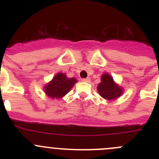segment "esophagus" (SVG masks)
<instances>
[{"mask_svg": "<svg viewBox=\"0 0 159 159\" xmlns=\"http://www.w3.org/2000/svg\"><path fill=\"white\" fill-rule=\"evenodd\" d=\"M81 81H84V82H90V81H91V79H90L89 78H83V79H81Z\"/></svg>", "mask_w": 159, "mask_h": 159, "instance_id": "obj_1", "label": "esophagus"}]
</instances>
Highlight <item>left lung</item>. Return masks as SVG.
Returning a JSON list of instances; mask_svg holds the SVG:
<instances>
[{
    "label": "left lung",
    "instance_id": "obj_1",
    "mask_svg": "<svg viewBox=\"0 0 159 159\" xmlns=\"http://www.w3.org/2000/svg\"><path fill=\"white\" fill-rule=\"evenodd\" d=\"M101 97L108 100H115L123 94V88L115 82L113 78L108 73H104L101 76V82L97 87Z\"/></svg>",
    "mask_w": 159,
    "mask_h": 159
}]
</instances>
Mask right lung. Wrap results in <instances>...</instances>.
Segmentation results:
<instances>
[{"label":"right lung","instance_id":"right-lung-1","mask_svg":"<svg viewBox=\"0 0 159 159\" xmlns=\"http://www.w3.org/2000/svg\"><path fill=\"white\" fill-rule=\"evenodd\" d=\"M76 82V78H68L65 73L59 72L44 86V91L48 97L52 99L62 98Z\"/></svg>","mask_w":159,"mask_h":159}]
</instances>
